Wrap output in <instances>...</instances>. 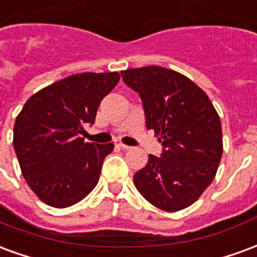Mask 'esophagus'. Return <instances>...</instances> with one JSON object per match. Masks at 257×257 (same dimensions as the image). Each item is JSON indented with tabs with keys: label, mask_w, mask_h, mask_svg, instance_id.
Returning <instances> with one entry per match:
<instances>
[{
	"label": "esophagus",
	"mask_w": 257,
	"mask_h": 257,
	"mask_svg": "<svg viewBox=\"0 0 257 257\" xmlns=\"http://www.w3.org/2000/svg\"><path fill=\"white\" fill-rule=\"evenodd\" d=\"M115 146H117V147H119V149H123V150H128V149H131L129 146L123 145V143H121V142H117V143H115Z\"/></svg>",
	"instance_id": "obj_1"
}]
</instances>
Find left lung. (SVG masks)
Here are the masks:
<instances>
[{
    "mask_svg": "<svg viewBox=\"0 0 257 257\" xmlns=\"http://www.w3.org/2000/svg\"><path fill=\"white\" fill-rule=\"evenodd\" d=\"M139 93L146 126L162 145L134 183L150 204L176 212L194 204L215 179L223 153L219 114L204 90L183 74L160 66L121 71Z\"/></svg>",
    "mask_w": 257,
    "mask_h": 257,
    "instance_id": "obj_1",
    "label": "left lung"
}]
</instances>
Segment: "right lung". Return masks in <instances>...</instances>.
I'll use <instances>...</instances> for the list:
<instances>
[{"mask_svg":"<svg viewBox=\"0 0 257 257\" xmlns=\"http://www.w3.org/2000/svg\"><path fill=\"white\" fill-rule=\"evenodd\" d=\"M118 81L115 71L74 74L26 101L15 121L14 147L26 182L42 202L67 208L95 189L114 145L88 143L81 135Z\"/></svg>","mask_w":257,"mask_h":257,"instance_id":"1","label":"right lung"}]
</instances>
